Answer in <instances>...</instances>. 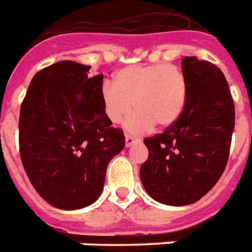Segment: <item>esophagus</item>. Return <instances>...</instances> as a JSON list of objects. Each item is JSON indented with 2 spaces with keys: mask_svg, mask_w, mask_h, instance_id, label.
<instances>
[{
  "mask_svg": "<svg viewBox=\"0 0 252 252\" xmlns=\"http://www.w3.org/2000/svg\"><path fill=\"white\" fill-rule=\"evenodd\" d=\"M139 139L136 137L131 136V135H126V147H131V145H134L135 143H139Z\"/></svg>",
  "mask_w": 252,
  "mask_h": 252,
  "instance_id": "esophagus-1",
  "label": "esophagus"
}]
</instances>
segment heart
Returning <instances> with one entry per match:
<instances>
[{"instance_id": "obj_1", "label": "heart", "mask_w": 252, "mask_h": 252, "mask_svg": "<svg viewBox=\"0 0 252 252\" xmlns=\"http://www.w3.org/2000/svg\"><path fill=\"white\" fill-rule=\"evenodd\" d=\"M115 84H103V109L112 124H120L131 109L137 108L125 124L134 134L172 126L181 117L188 102V77L176 64H131L115 74Z\"/></svg>"}]
</instances>
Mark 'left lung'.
Returning a JSON list of instances; mask_svg holds the SVG:
<instances>
[{
  "label": "left lung",
  "instance_id": "obj_1",
  "mask_svg": "<svg viewBox=\"0 0 252 252\" xmlns=\"http://www.w3.org/2000/svg\"><path fill=\"white\" fill-rule=\"evenodd\" d=\"M188 102L181 117L162 134L144 139L149 150L140 167L144 189L158 203L190 205L223 175L234 128V103L214 63L185 57Z\"/></svg>",
  "mask_w": 252,
  "mask_h": 252
}]
</instances>
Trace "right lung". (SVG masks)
Segmentation results:
<instances>
[{
	"label": "right lung",
	"instance_id": "add662e5",
	"mask_svg": "<svg viewBox=\"0 0 252 252\" xmlns=\"http://www.w3.org/2000/svg\"><path fill=\"white\" fill-rule=\"evenodd\" d=\"M60 61L36 72L21 103L20 158L43 199L62 210L81 209L100 196L108 163L125 147L103 109V74Z\"/></svg>",
	"mask_w": 252,
	"mask_h": 252
}]
</instances>
